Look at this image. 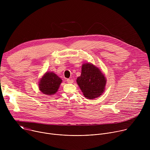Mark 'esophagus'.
Here are the masks:
<instances>
[{"instance_id":"1","label":"esophagus","mask_w":150,"mask_h":150,"mask_svg":"<svg viewBox=\"0 0 150 150\" xmlns=\"http://www.w3.org/2000/svg\"><path fill=\"white\" fill-rule=\"evenodd\" d=\"M67 81L68 83H72L74 82V80L73 79H67Z\"/></svg>"}]
</instances>
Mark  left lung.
<instances>
[{
	"instance_id": "1",
	"label": "left lung",
	"mask_w": 150,
	"mask_h": 150,
	"mask_svg": "<svg viewBox=\"0 0 150 150\" xmlns=\"http://www.w3.org/2000/svg\"><path fill=\"white\" fill-rule=\"evenodd\" d=\"M76 82L83 95L88 99L100 96L105 90L106 79L99 68L90 63H83Z\"/></svg>"
}]
</instances>
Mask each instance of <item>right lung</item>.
I'll use <instances>...</instances> for the list:
<instances>
[{
    "mask_svg": "<svg viewBox=\"0 0 150 150\" xmlns=\"http://www.w3.org/2000/svg\"><path fill=\"white\" fill-rule=\"evenodd\" d=\"M62 82V80L56 74L47 72L40 79L39 89L43 94L52 96L57 91Z\"/></svg>",
    "mask_w": 150,
    "mask_h": 150,
    "instance_id": "right-lung-1",
    "label": "right lung"
}]
</instances>
